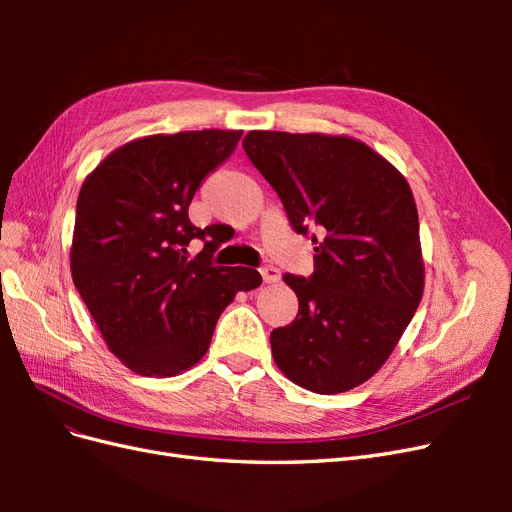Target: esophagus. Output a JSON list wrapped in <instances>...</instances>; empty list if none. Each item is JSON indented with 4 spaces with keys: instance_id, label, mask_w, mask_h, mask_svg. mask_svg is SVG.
Here are the masks:
<instances>
[{
    "instance_id": "obj_1",
    "label": "esophagus",
    "mask_w": 512,
    "mask_h": 512,
    "mask_svg": "<svg viewBox=\"0 0 512 512\" xmlns=\"http://www.w3.org/2000/svg\"><path fill=\"white\" fill-rule=\"evenodd\" d=\"M260 275H262V280H265L267 284H275L277 280H280V269L267 265V267L260 269Z\"/></svg>"
}]
</instances>
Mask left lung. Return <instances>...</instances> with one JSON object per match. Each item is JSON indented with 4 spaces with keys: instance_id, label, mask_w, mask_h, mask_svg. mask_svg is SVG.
I'll return each instance as SVG.
<instances>
[{
    "instance_id": "left-lung-1",
    "label": "left lung",
    "mask_w": 512,
    "mask_h": 512,
    "mask_svg": "<svg viewBox=\"0 0 512 512\" xmlns=\"http://www.w3.org/2000/svg\"><path fill=\"white\" fill-rule=\"evenodd\" d=\"M243 149L316 245L312 275H284L299 314L273 329V359L307 391H350L389 359L423 297L410 185L348 136L254 130Z\"/></svg>"
}]
</instances>
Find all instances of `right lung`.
<instances>
[{"instance_id":"right-lung-1","label":"right lung","mask_w":512,"mask_h":512,"mask_svg":"<svg viewBox=\"0 0 512 512\" xmlns=\"http://www.w3.org/2000/svg\"><path fill=\"white\" fill-rule=\"evenodd\" d=\"M241 130L138 138L91 173L76 200L70 269L117 359L141 376H177L207 352L224 307L262 284L256 269L213 267L215 226L188 207L200 183L235 151ZM204 252L190 261L189 243Z\"/></svg>"}]
</instances>
